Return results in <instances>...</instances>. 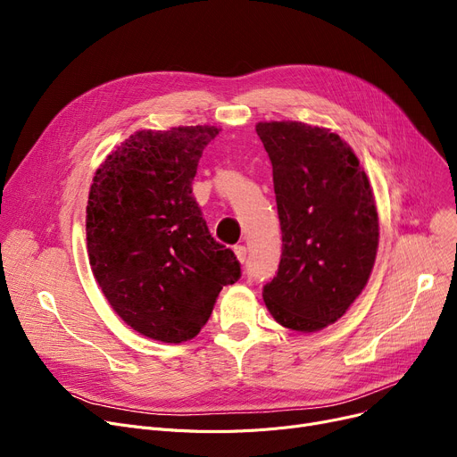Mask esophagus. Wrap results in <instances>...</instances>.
Here are the masks:
<instances>
[{
    "mask_svg": "<svg viewBox=\"0 0 457 457\" xmlns=\"http://www.w3.org/2000/svg\"><path fill=\"white\" fill-rule=\"evenodd\" d=\"M233 252H235V255H237V259H238V261H241V262H245V261H246V255H248L246 246H243V245H237V246L233 248Z\"/></svg>",
    "mask_w": 457,
    "mask_h": 457,
    "instance_id": "esophagus-1",
    "label": "esophagus"
}]
</instances>
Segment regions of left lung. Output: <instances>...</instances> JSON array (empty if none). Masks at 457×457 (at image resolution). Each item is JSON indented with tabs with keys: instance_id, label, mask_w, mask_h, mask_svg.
<instances>
[{
	"instance_id": "8db88e82",
	"label": "left lung",
	"mask_w": 457,
	"mask_h": 457,
	"mask_svg": "<svg viewBox=\"0 0 457 457\" xmlns=\"http://www.w3.org/2000/svg\"><path fill=\"white\" fill-rule=\"evenodd\" d=\"M281 226L278 274L262 300L278 324L311 333L337 322L370 278L379 220L369 178L348 144L303 122H259Z\"/></svg>"
}]
</instances>
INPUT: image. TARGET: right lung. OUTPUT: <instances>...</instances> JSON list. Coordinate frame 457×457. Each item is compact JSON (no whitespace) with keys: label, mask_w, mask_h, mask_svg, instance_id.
Masks as SVG:
<instances>
[{"label":"right lung","mask_w":457,"mask_h":457,"mask_svg":"<svg viewBox=\"0 0 457 457\" xmlns=\"http://www.w3.org/2000/svg\"><path fill=\"white\" fill-rule=\"evenodd\" d=\"M214 126L142 129L94 174L87 204L92 274L114 313L161 343L196 337L222 287L241 278L211 237L192 179Z\"/></svg>","instance_id":"1"}]
</instances>
